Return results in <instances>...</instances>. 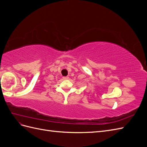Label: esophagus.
Masks as SVG:
<instances>
[{"instance_id": "34e87169", "label": "esophagus", "mask_w": 147, "mask_h": 147, "mask_svg": "<svg viewBox=\"0 0 147 147\" xmlns=\"http://www.w3.org/2000/svg\"><path fill=\"white\" fill-rule=\"evenodd\" d=\"M63 78H64V80H68V79L69 78V77L67 76V77H63Z\"/></svg>"}]
</instances>
